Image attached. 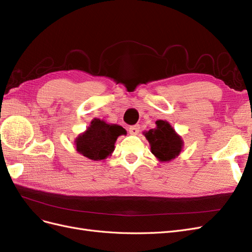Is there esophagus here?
<instances>
[{"label": "esophagus", "mask_w": 252, "mask_h": 252, "mask_svg": "<svg viewBox=\"0 0 252 252\" xmlns=\"http://www.w3.org/2000/svg\"><path fill=\"white\" fill-rule=\"evenodd\" d=\"M139 131H140V126L139 125H133L131 127H129V133L132 134V135L138 134Z\"/></svg>", "instance_id": "obj_1"}]
</instances>
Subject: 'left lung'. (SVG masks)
<instances>
[{
    "label": "left lung",
    "instance_id": "1",
    "mask_svg": "<svg viewBox=\"0 0 252 252\" xmlns=\"http://www.w3.org/2000/svg\"><path fill=\"white\" fill-rule=\"evenodd\" d=\"M156 125V128L144 131L143 134L149 142L151 154L161 163L170 162L180 156L184 141L167 121L158 120Z\"/></svg>",
    "mask_w": 252,
    "mask_h": 252
}]
</instances>
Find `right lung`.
<instances>
[{
    "label": "right lung",
    "mask_w": 252,
    "mask_h": 252,
    "mask_svg": "<svg viewBox=\"0 0 252 252\" xmlns=\"http://www.w3.org/2000/svg\"><path fill=\"white\" fill-rule=\"evenodd\" d=\"M125 129L118 124H108L104 120L94 119L85 131L77 136V151L93 161H101L112 155L114 144Z\"/></svg>",
    "instance_id": "add662e5"
}]
</instances>
